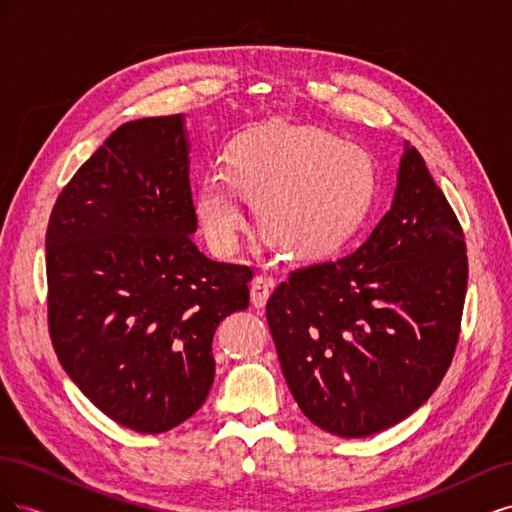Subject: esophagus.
<instances>
[{"label": "esophagus", "mask_w": 512, "mask_h": 512, "mask_svg": "<svg viewBox=\"0 0 512 512\" xmlns=\"http://www.w3.org/2000/svg\"><path fill=\"white\" fill-rule=\"evenodd\" d=\"M271 288H273V280H269V277L265 275H256L254 282L250 286V297H252V305L254 307H265L267 301H269V294H271Z\"/></svg>", "instance_id": "1"}]
</instances>
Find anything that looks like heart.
<instances>
[{
	"label": "heart",
	"instance_id": "obj_1",
	"mask_svg": "<svg viewBox=\"0 0 512 512\" xmlns=\"http://www.w3.org/2000/svg\"><path fill=\"white\" fill-rule=\"evenodd\" d=\"M374 183L363 149L316 128L269 123L228 147L224 177L200 183L194 207L218 252L237 245L245 222L239 191L256 203L260 224L277 243L316 254L333 250L363 222Z\"/></svg>",
	"mask_w": 512,
	"mask_h": 512
}]
</instances>
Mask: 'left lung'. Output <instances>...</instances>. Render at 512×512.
<instances>
[{
	"label": "left lung",
	"instance_id": "1",
	"mask_svg": "<svg viewBox=\"0 0 512 512\" xmlns=\"http://www.w3.org/2000/svg\"><path fill=\"white\" fill-rule=\"evenodd\" d=\"M466 288L461 224L406 143L393 205L359 250L292 271L267 301L303 414L365 438L421 408L451 367Z\"/></svg>",
	"mask_w": 512,
	"mask_h": 512
}]
</instances>
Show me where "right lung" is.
<instances>
[{
    "instance_id": "obj_1",
    "label": "right lung",
    "mask_w": 512,
    "mask_h": 512,
    "mask_svg": "<svg viewBox=\"0 0 512 512\" xmlns=\"http://www.w3.org/2000/svg\"><path fill=\"white\" fill-rule=\"evenodd\" d=\"M196 226L183 115H166L108 136L46 228L57 359L91 404L138 433L205 404L215 329L250 305L252 269L207 258Z\"/></svg>"
}]
</instances>
